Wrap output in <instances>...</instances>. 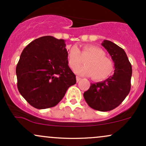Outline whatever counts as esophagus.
<instances>
[{
    "mask_svg": "<svg viewBox=\"0 0 146 146\" xmlns=\"http://www.w3.org/2000/svg\"><path fill=\"white\" fill-rule=\"evenodd\" d=\"M80 80H81V78H80L79 76H77V77H76V81H77V82H78Z\"/></svg>",
    "mask_w": 146,
    "mask_h": 146,
    "instance_id": "esophagus-1",
    "label": "esophagus"
}]
</instances>
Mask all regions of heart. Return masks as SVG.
Listing matches in <instances>:
<instances>
[{"mask_svg":"<svg viewBox=\"0 0 146 146\" xmlns=\"http://www.w3.org/2000/svg\"><path fill=\"white\" fill-rule=\"evenodd\" d=\"M86 60V66L78 67ZM68 66L80 76H91L94 80H106L113 73L114 66L112 60L105 55L100 48L93 45H85L81 51L76 46H72L67 54Z\"/></svg>","mask_w":146,"mask_h":146,"instance_id":"heart-1","label":"heart"}]
</instances>
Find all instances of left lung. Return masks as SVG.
Segmentation results:
<instances>
[{
	"instance_id": "left-lung-1",
	"label": "left lung",
	"mask_w": 146,
	"mask_h": 146,
	"mask_svg": "<svg viewBox=\"0 0 146 146\" xmlns=\"http://www.w3.org/2000/svg\"><path fill=\"white\" fill-rule=\"evenodd\" d=\"M102 45L114 62V73L105 80L91 84L84 93V98L94 110L108 111L117 107L129 94L132 69L122 48L108 40H104Z\"/></svg>"
}]
</instances>
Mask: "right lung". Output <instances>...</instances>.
Returning <instances> with one entry per match:
<instances>
[{
	"label": "right lung",
	"instance_id": "obj_1",
	"mask_svg": "<svg viewBox=\"0 0 146 146\" xmlns=\"http://www.w3.org/2000/svg\"><path fill=\"white\" fill-rule=\"evenodd\" d=\"M64 39L44 36L23 49L16 68L21 95L35 108L55 107L76 83L68 65Z\"/></svg>",
	"mask_w": 146,
	"mask_h": 146
}]
</instances>
